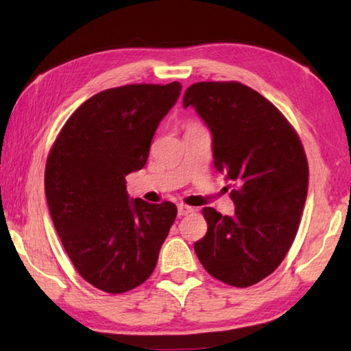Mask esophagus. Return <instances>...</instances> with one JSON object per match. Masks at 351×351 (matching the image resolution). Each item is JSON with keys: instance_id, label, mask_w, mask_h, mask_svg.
<instances>
[{"instance_id": "obj_1", "label": "esophagus", "mask_w": 351, "mask_h": 351, "mask_svg": "<svg viewBox=\"0 0 351 351\" xmlns=\"http://www.w3.org/2000/svg\"><path fill=\"white\" fill-rule=\"evenodd\" d=\"M192 212H193V207L186 206V204L178 206V215H180V217H186V215H189V213H192Z\"/></svg>"}]
</instances>
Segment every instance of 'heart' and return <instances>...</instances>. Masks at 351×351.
Instances as JSON below:
<instances>
[{
	"label": "heart",
	"instance_id": "b5f03b06",
	"mask_svg": "<svg viewBox=\"0 0 351 351\" xmlns=\"http://www.w3.org/2000/svg\"><path fill=\"white\" fill-rule=\"evenodd\" d=\"M190 125H198V123H190Z\"/></svg>",
	"mask_w": 351,
	"mask_h": 351
}]
</instances>
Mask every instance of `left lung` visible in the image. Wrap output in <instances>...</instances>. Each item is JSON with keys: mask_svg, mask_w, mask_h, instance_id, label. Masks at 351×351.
<instances>
[{"mask_svg": "<svg viewBox=\"0 0 351 351\" xmlns=\"http://www.w3.org/2000/svg\"><path fill=\"white\" fill-rule=\"evenodd\" d=\"M182 104L210 128L213 164L234 187L232 217L203 209L207 232L195 252L217 280L251 287L278 268L295 239L308 193L304 145L288 119L240 82L193 83Z\"/></svg>", "mask_w": 351, "mask_h": 351, "instance_id": "left-lung-1", "label": "left lung"}]
</instances>
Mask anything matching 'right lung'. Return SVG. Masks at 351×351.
<instances>
[{"label": "right lung", "mask_w": 351, "mask_h": 351, "mask_svg": "<svg viewBox=\"0 0 351 351\" xmlns=\"http://www.w3.org/2000/svg\"><path fill=\"white\" fill-rule=\"evenodd\" d=\"M181 83H134L88 99L47 154L45 193L62 245L93 287L121 294L154 271L178 209L130 201L125 176L144 167Z\"/></svg>", "instance_id": "right-lung-1"}]
</instances>
